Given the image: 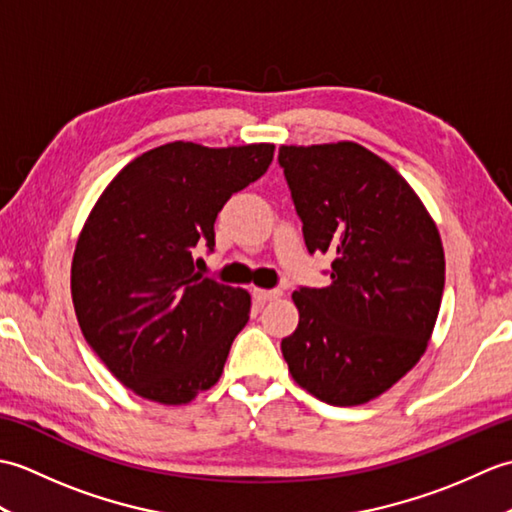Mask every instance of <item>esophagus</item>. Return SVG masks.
<instances>
[{
    "label": "esophagus",
    "mask_w": 512,
    "mask_h": 512,
    "mask_svg": "<svg viewBox=\"0 0 512 512\" xmlns=\"http://www.w3.org/2000/svg\"><path fill=\"white\" fill-rule=\"evenodd\" d=\"M284 292L281 290H264V288H255L253 290V297L259 301V303H266V301H275L279 299Z\"/></svg>",
    "instance_id": "obj_1"
}]
</instances>
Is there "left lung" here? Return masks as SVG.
<instances>
[{
  "label": "left lung",
  "mask_w": 512,
  "mask_h": 512,
  "mask_svg": "<svg viewBox=\"0 0 512 512\" xmlns=\"http://www.w3.org/2000/svg\"><path fill=\"white\" fill-rule=\"evenodd\" d=\"M308 253L332 255V284L299 288L281 341L292 378L336 407L363 405L427 350L444 290L436 222L407 180L356 143L279 147Z\"/></svg>",
  "instance_id": "obj_1"
}]
</instances>
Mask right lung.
<instances>
[{"mask_svg":"<svg viewBox=\"0 0 512 512\" xmlns=\"http://www.w3.org/2000/svg\"><path fill=\"white\" fill-rule=\"evenodd\" d=\"M275 145L167 143L107 184L76 242L72 301L81 332L134 394L184 405L224 372L250 295L195 273L215 217L262 178Z\"/></svg>","mask_w":512,"mask_h":512,"instance_id":"add662e5","label":"right lung"}]
</instances>
